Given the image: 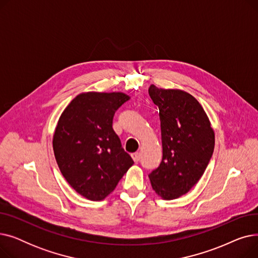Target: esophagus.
Returning <instances> with one entry per match:
<instances>
[{"instance_id":"esophagus-1","label":"esophagus","mask_w":258,"mask_h":258,"mask_svg":"<svg viewBox=\"0 0 258 258\" xmlns=\"http://www.w3.org/2000/svg\"><path fill=\"white\" fill-rule=\"evenodd\" d=\"M132 158H133V160L135 162H136V163H138V162L140 161V154L139 153H135V154L132 155Z\"/></svg>"}]
</instances>
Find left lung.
<instances>
[{
  "label": "left lung",
  "instance_id": "8db88e82",
  "mask_svg": "<svg viewBox=\"0 0 258 258\" xmlns=\"http://www.w3.org/2000/svg\"><path fill=\"white\" fill-rule=\"evenodd\" d=\"M148 93L159 107L163 157L148 178L165 200L177 199L199 182L214 151V132L199 101L180 90L152 85Z\"/></svg>",
  "mask_w": 258,
  "mask_h": 258
}]
</instances>
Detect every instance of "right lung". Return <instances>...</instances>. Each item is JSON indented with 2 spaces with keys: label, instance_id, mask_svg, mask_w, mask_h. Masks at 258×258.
<instances>
[{
  "label": "right lung",
  "instance_id": "1",
  "mask_svg": "<svg viewBox=\"0 0 258 258\" xmlns=\"http://www.w3.org/2000/svg\"><path fill=\"white\" fill-rule=\"evenodd\" d=\"M123 93H85L62 112L53 136V151L67 182L83 197L100 201L110 195L134 164L113 130Z\"/></svg>",
  "mask_w": 258,
  "mask_h": 258
}]
</instances>
